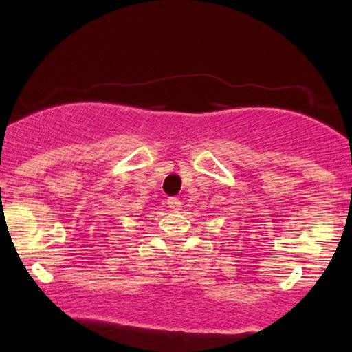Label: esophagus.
<instances>
[{"mask_svg": "<svg viewBox=\"0 0 352 352\" xmlns=\"http://www.w3.org/2000/svg\"><path fill=\"white\" fill-rule=\"evenodd\" d=\"M181 205V200L177 199V197H170V199H168V206H170L173 211H179Z\"/></svg>", "mask_w": 352, "mask_h": 352, "instance_id": "34e87169", "label": "esophagus"}]
</instances>
